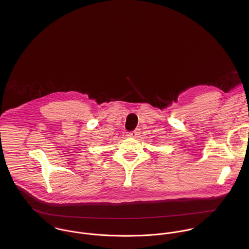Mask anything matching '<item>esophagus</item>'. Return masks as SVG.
Listing matches in <instances>:
<instances>
[{"label":"esophagus","mask_w":249,"mask_h":249,"mask_svg":"<svg viewBox=\"0 0 249 249\" xmlns=\"http://www.w3.org/2000/svg\"><path fill=\"white\" fill-rule=\"evenodd\" d=\"M139 134H140V131H139V129H135V130H133V131L127 132L126 136H127V137H129V138H137Z\"/></svg>","instance_id":"34e87169"}]
</instances>
